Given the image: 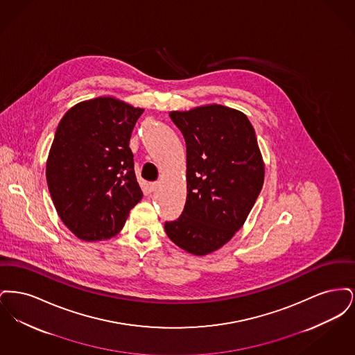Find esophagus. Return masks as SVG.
<instances>
[{"label":"esophagus","mask_w":355,"mask_h":355,"mask_svg":"<svg viewBox=\"0 0 355 355\" xmlns=\"http://www.w3.org/2000/svg\"><path fill=\"white\" fill-rule=\"evenodd\" d=\"M148 187H149V191L153 193V191H155V190H157V187H158V182H152V184H149Z\"/></svg>","instance_id":"1"}]
</instances>
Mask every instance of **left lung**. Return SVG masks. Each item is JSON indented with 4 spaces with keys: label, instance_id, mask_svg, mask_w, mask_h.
<instances>
[{
    "label": "left lung",
    "instance_id": "1",
    "mask_svg": "<svg viewBox=\"0 0 355 355\" xmlns=\"http://www.w3.org/2000/svg\"><path fill=\"white\" fill-rule=\"evenodd\" d=\"M186 142L187 196L182 214L165 222L170 239L189 253H211L248 218L265 166L248 117L222 105L171 112Z\"/></svg>",
    "mask_w": 355,
    "mask_h": 355
}]
</instances>
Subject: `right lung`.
Returning a JSON list of instances; mask_svg holds the SVG:
<instances>
[{
  "instance_id": "right-lung-1",
  "label": "right lung",
  "mask_w": 355,
  "mask_h": 355,
  "mask_svg": "<svg viewBox=\"0 0 355 355\" xmlns=\"http://www.w3.org/2000/svg\"><path fill=\"white\" fill-rule=\"evenodd\" d=\"M144 109L112 97L73 106L55 130L46 181L65 226L84 241L119 234L142 200L129 141Z\"/></svg>"
}]
</instances>
